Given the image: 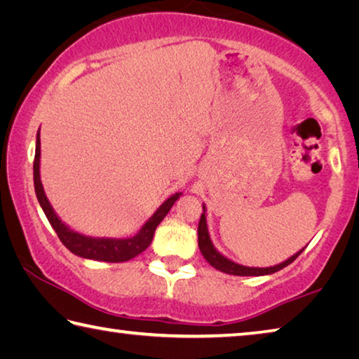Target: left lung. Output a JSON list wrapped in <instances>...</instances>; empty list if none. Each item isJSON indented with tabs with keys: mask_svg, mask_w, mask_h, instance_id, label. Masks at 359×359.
Masks as SVG:
<instances>
[{
	"mask_svg": "<svg viewBox=\"0 0 359 359\" xmlns=\"http://www.w3.org/2000/svg\"><path fill=\"white\" fill-rule=\"evenodd\" d=\"M203 214H201V220H199L198 224V245H199V250H201L203 257L205 258V261L212 266L215 267L217 271H222L224 274H231V276H269V274H274V272L283 269V267H287L288 264L293 263V261L299 257V255L304 252V247L302 250H299L297 253H294L293 257H290L288 259H285L283 263L280 264H276V266H271V267H248V266H242L234 263V261H231L229 258L223 257V255L217 250L212 244V239L209 236V229H208V220H205V205L203 204Z\"/></svg>",
	"mask_w": 359,
	"mask_h": 359,
	"instance_id": "left-lung-1",
	"label": "left lung"
}]
</instances>
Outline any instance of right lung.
I'll list each match as a JSON object with an SVG mask.
<instances>
[{"label": "right lung", "mask_w": 359, "mask_h": 359, "mask_svg": "<svg viewBox=\"0 0 359 359\" xmlns=\"http://www.w3.org/2000/svg\"><path fill=\"white\" fill-rule=\"evenodd\" d=\"M41 136L38 131L36 136V154H34V163H33V180H34V191L36 198L41 204L42 210L47 217L48 223L52 224V228L55 229L60 241L63 242V245L68 248L71 253L77 255L81 258L95 259V261H106V263H123L131 258L137 257L139 253H142L145 248L151 244L154 239L155 229L158 224L161 223L163 218L168 215V212L171 210L174 203L182 196V193H174L172 196H169L160 208L155 210V214L151 215L147 222L142 224V228L137 231L131 238H92V236H85L77 233V231L71 229L68 224L60 220V217L55 214L52 204L48 203L46 196L44 187L41 182Z\"/></svg>", "instance_id": "1"}]
</instances>
